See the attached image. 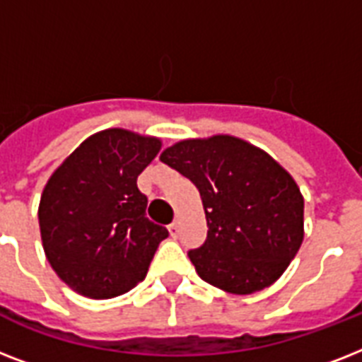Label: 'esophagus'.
<instances>
[{"label": "esophagus", "instance_id": "obj_1", "mask_svg": "<svg viewBox=\"0 0 362 362\" xmlns=\"http://www.w3.org/2000/svg\"><path fill=\"white\" fill-rule=\"evenodd\" d=\"M178 231H180V226H178V221H173L169 226V233H170V237L176 238L178 237Z\"/></svg>", "mask_w": 362, "mask_h": 362}]
</instances>
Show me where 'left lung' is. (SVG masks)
Returning a JSON list of instances; mask_svg holds the SVG:
<instances>
[{
	"instance_id": "8db88e82",
	"label": "left lung",
	"mask_w": 362,
	"mask_h": 362,
	"mask_svg": "<svg viewBox=\"0 0 362 362\" xmlns=\"http://www.w3.org/2000/svg\"><path fill=\"white\" fill-rule=\"evenodd\" d=\"M159 159L197 186L209 235L187 253L197 274L233 295L280 278L304 238V199L293 176L238 136L186 139Z\"/></svg>"
}]
</instances>
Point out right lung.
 I'll use <instances>...</instances> for the list:
<instances>
[{
  "label": "right lung",
  "mask_w": 362,
  "mask_h": 362,
  "mask_svg": "<svg viewBox=\"0 0 362 362\" xmlns=\"http://www.w3.org/2000/svg\"><path fill=\"white\" fill-rule=\"evenodd\" d=\"M161 150L158 136L112 127L88 136L48 178L39 203L42 250L82 297L112 298L144 280L165 227L146 218L136 176Z\"/></svg>",
  "instance_id": "right-lung-1"
}]
</instances>
